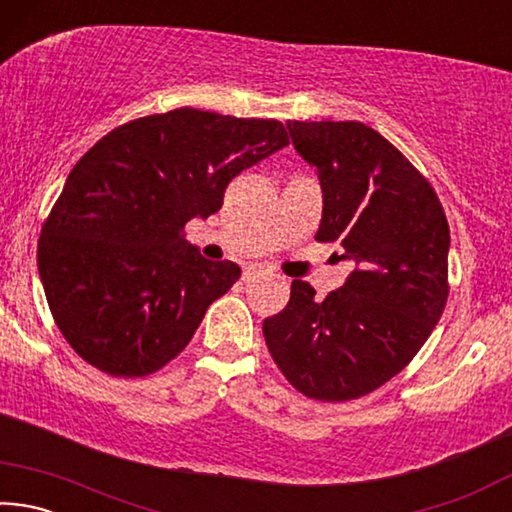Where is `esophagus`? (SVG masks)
Returning a JSON list of instances; mask_svg holds the SVG:
<instances>
[{
  "label": "esophagus",
  "instance_id": "esophagus-1",
  "mask_svg": "<svg viewBox=\"0 0 512 512\" xmlns=\"http://www.w3.org/2000/svg\"><path fill=\"white\" fill-rule=\"evenodd\" d=\"M264 275H268V268H264V266H248L246 271H244V280L248 282V280H255V277H264Z\"/></svg>",
  "mask_w": 512,
  "mask_h": 512
}]
</instances>
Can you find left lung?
I'll list each match as a JSON object with an SVG mask.
<instances>
[{
  "label": "left lung",
  "instance_id": "8db88e82",
  "mask_svg": "<svg viewBox=\"0 0 512 512\" xmlns=\"http://www.w3.org/2000/svg\"><path fill=\"white\" fill-rule=\"evenodd\" d=\"M316 169L323 219L354 271L320 302L293 280L280 314L264 320L277 368L298 393L348 402L393 379L429 339L449 296V223L436 189L402 151L361 121H287Z\"/></svg>",
  "mask_w": 512,
  "mask_h": 512
}]
</instances>
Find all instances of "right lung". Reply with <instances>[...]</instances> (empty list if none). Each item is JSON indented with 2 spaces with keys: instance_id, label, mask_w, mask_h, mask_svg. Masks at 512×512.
Masks as SVG:
<instances>
[{
  "instance_id": "obj_1",
  "label": "right lung",
  "mask_w": 512,
  "mask_h": 512,
  "mask_svg": "<svg viewBox=\"0 0 512 512\" xmlns=\"http://www.w3.org/2000/svg\"><path fill=\"white\" fill-rule=\"evenodd\" d=\"M287 144L277 119L176 108L126 121L74 164L42 223L38 271L83 361L133 379L187 348L241 268L201 257L185 225L219 212L230 180Z\"/></svg>"
}]
</instances>
